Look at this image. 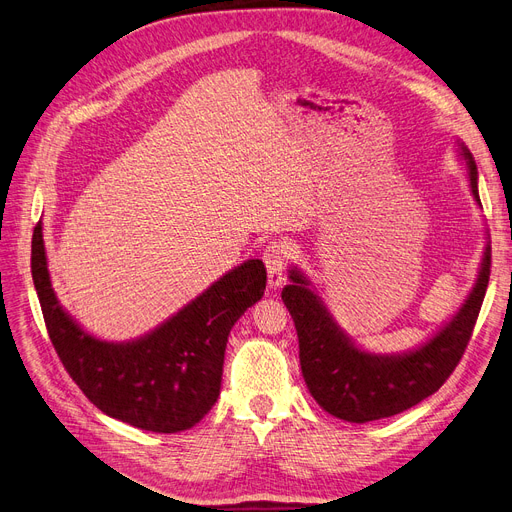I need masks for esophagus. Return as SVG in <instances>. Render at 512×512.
<instances>
[{"mask_svg":"<svg viewBox=\"0 0 512 512\" xmlns=\"http://www.w3.org/2000/svg\"><path fill=\"white\" fill-rule=\"evenodd\" d=\"M291 257V249L285 240H274L266 249H263V261H266L268 268V285L270 289H276L285 280V270Z\"/></svg>","mask_w":512,"mask_h":512,"instance_id":"34e87169","label":"esophagus"}]
</instances>
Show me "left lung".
Masks as SVG:
<instances>
[{"label":"left lung","instance_id":"8db88e82","mask_svg":"<svg viewBox=\"0 0 512 512\" xmlns=\"http://www.w3.org/2000/svg\"><path fill=\"white\" fill-rule=\"evenodd\" d=\"M472 196L479 202L477 164L462 145ZM481 204V202H479ZM491 246H485L479 278L460 312L428 344L407 354H371L356 348L337 327L310 280L291 270L282 289L299 339V363L314 401L339 420L365 424L390 418L437 392L458 367L479 318L489 282Z\"/></svg>","mask_w":512,"mask_h":512}]
</instances>
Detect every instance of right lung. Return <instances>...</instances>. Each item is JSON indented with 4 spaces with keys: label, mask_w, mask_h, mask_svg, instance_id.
Listing matches in <instances>:
<instances>
[{
    "label": "right lung",
    "mask_w": 512,
    "mask_h": 512,
    "mask_svg": "<svg viewBox=\"0 0 512 512\" xmlns=\"http://www.w3.org/2000/svg\"><path fill=\"white\" fill-rule=\"evenodd\" d=\"M31 276L50 342L86 399L109 418L164 434L192 428L217 403L227 335L268 280L263 261H244L156 331L113 344L80 329L56 301L42 221L33 230Z\"/></svg>",
    "instance_id": "obj_1"
}]
</instances>
